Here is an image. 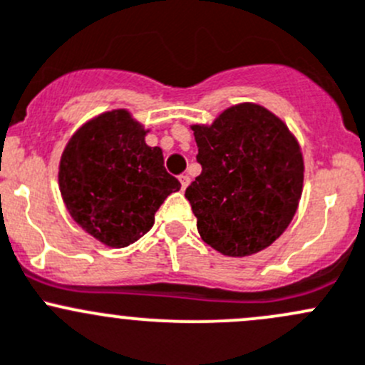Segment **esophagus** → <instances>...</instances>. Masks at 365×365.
<instances>
[{"label":"esophagus","mask_w":365,"mask_h":365,"mask_svg":"<svg viewBox=\"0 0 365 365\" xmlns=\"http://www.w3.org/2000/svg\"><path fill=\"white\" fill-rule=\"evenodd\" d=\"M180 183H182V189L185 190L187 187H189V183H190V178L187 175H180Z\"/></svg>","instance_id":"obj_1"}]
</instances>
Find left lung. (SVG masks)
<instances>
[{
    "instance_id": "left-lung-1",
    "label": "left lung",
    "mask_w": 365,
    "mask_h": 365,
    "mask_svg": "<svg viewBox=\"0 0 365 365\" xmlns=\"http://www.w3.org/2000/svg\"><path fill=\"white\" fill-rule=\"evenodd\" d=\"M201 175L187 187L201 238L226 256H251L292 222L304 160L288 127L261 106L230 108L194 125Z\"/></svg>"
}]
</instances>
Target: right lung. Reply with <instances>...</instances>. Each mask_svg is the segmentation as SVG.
I'll return each mask as SVG.
<instances>
[{"label": "right lung", "instance_id": "add662e5", "mask_svg": "<svg viewBox=\"0 0 365 365\" xmlns=\"http://www.w3.org/2000/svg\"><path fill=\"white\" fill-rule=\"evenodd\" d=\"M145 134L127 111L106 113L79 128L61 155L60 190L70 215L109 247L148 233L159 206L182 187Z\"/></svg>", "mask_w": 365, "mask_h": 365}]
</instances>
